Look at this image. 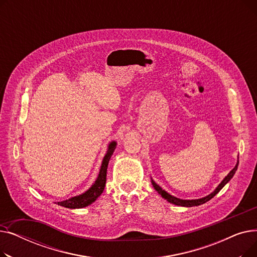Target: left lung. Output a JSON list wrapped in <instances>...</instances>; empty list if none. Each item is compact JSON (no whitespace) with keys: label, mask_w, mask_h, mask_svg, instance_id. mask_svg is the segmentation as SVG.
<instances>
[{"label":"left lung","mask_w":257,"mask_h":257,"mask_svg":"<svg viewBox=\"0 0 257 257\" xmlns=\"http://www.w3.org/2000/svg\"><path fill=\"white\" fill-rule=\"evenodd\" d=\"M237 166H238V163L236 164V166L234 167V169H233L232 171H230V173H229V174L227 175V176L224 178V180L219 184V186H218L217 188H215L213 193H211L210 195H208V196H206V197H204V198H202V199H197V200H182V199H178V198H176V197L171 196L170 194H168V193H167L166 191H164L163 188H161L159 185H157L153 180H152V184H153L154 188L156 190V192H158V194L161 195V197L165 198L167 201H169L170 203H172V204L179 205V206H185V207L198 206V205L206 203L207 201H209L211 198H213L215 195H217V194L222 190V188L225 186V184L233 177V175L235 174V171L237 170Z\"/></svg>","instance_id":"obj_1"}]
</instances>
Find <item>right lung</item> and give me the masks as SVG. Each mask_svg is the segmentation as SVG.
Here are the masks:
<instances>
[{"label":"right lung","mask_w":257,"mask_h":257,"mask_svg":"<svg viewBox=\"0 0 257 257\" xmlns=\"http://www.w3.org/2000/svg\"><path fill=\"white\" fill-rule=\"evenodd\" d=\"M115 146H116V143L112 142V143H110L109 147H108V151L102 161V166H101L99 176H98L96 182L92 184V186L89 188V190L80 196H76L71 199H67L65 201L58 202V205L66 207V208H82V207L88 206L89 204L92 203V202L97 200V198L104 191L105 183H106V173H107L108 163H109V159L113 154Z\"/></svg>","instance_id":"add662e5"}]
</instances>
